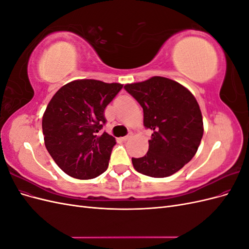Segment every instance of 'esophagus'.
<instances>
[{"label": "esophagus", "mask_w": 249, "mask_h": 249, "mask_svg": "<svg viewBox=\"0 0 249 249\" xmlns=\"http://www.w3.org/2000/svg\"><path fill=\"white\" fill-rule=\"evenodd\" d=\"M130 138H131V135H127V136L122 137V141H126V140H129Z\"/></svg>", "instance_id": "esophagus-1"}]
</instances>
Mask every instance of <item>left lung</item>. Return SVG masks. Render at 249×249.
I'll return each mask as SVG.
<instances>
[{
  "label": "left lung",
  "instance_id": "left-lung-1",
  "mask_svg": "<svg viewBox=\"0 0 249 249\" xmlns=\"http://www.w3.org/2000/svg\"><path fill=\"white\" fill-rule=\"evenodd\" d=\"M143 108V124L153 131L144 157L132 158L134 168L152 178L178 172L196 154L203 134L199 105L178 82L155 76L125 84Z\"/></svg>",
  "mask_w": 249,
  "mask_h": 249
}]
</instances>
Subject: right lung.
<instances>
[{
  "label": "right lung",
  "instance_id": "right-lung-1",
  "mask_svg": "<svg viewBox=\"0 0 249 249\" xmlns=\"http://www.w3.org/2000/svg\"><path fill=\"white\" fill-rule=\"evenodd\" d=\"M123 86L93 79L74 80L51 99L42 116L44 144L66 175L90 179L107 170L116 140L99 132L106 123L105 108Z\"/></svg>",
  "mask_w": 249,
  "mask_h": 249
}]
</instances>
